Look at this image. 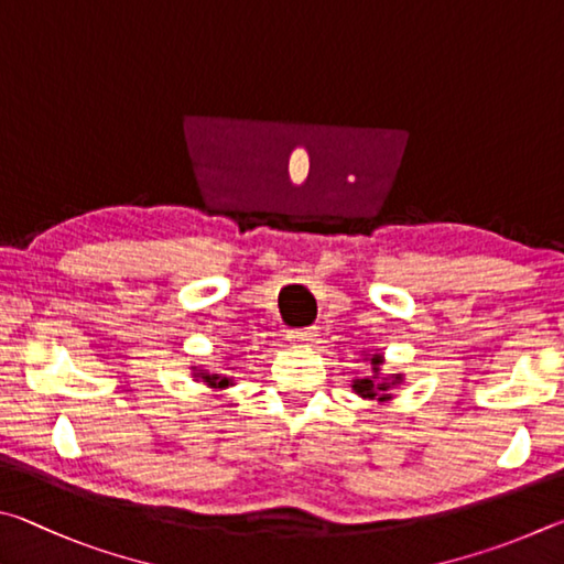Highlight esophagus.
<instances>
[{
	"label": "esophagus",
	"mask_w": 564,
	"mask_h": 564,
	"mask_svg": "<svg viewBox=\"0 0 564 564\" xmlns=\"http://www.w3.org/2000/svg\"><path fill=\"white\" fill-rule=\"evenodd\" d=\"M288 339L292 347H304V344H312L314 339H317V329L314 327H307V329H292L288 334Z\"/></svg>",
	"instance_id": "34e87169"
}]
</instances>
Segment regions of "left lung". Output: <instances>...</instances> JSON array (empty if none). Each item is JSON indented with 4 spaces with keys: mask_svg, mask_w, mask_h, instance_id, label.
<instances>
[{
    "mask_svg": "<svg viewBox=\"0 0 564 564\" xmlns=\"http://www.w3.org/2000/svg\"><path fill=\"white\" fill-rule=\"evenodd\" d=\"M379 367H381V354H373V357H371V377L354 379V391H357L359 397H364V399H377L379 397V401L391 399L387 391L393 387V383L401 381V373H397L393 381H379Z\"/></svg>",
    "mask_w": 564,
    "mask_h": 564,
    "instance_id": "1",
    "label": "left lung"
}]
</instances>
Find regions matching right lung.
Here are the masks:
<instances>
[{
    "instance_id": "1",
    "label": "right lung",
    "mask_w": 564,
    "mask_h": 564,
    "mask_svg": "<svg viewBox=\"0 0 564 564\" xmlns=\"http://www.w3.org/2000/svg\"><path fill=\"white\" fill-rule=\"evenodd\" d=\"M197 379H203L207 387H213V389H225V387H230V379L227 377H220V373H205V371H200V373H195Z\"/></svg>"
}]
</instances>
